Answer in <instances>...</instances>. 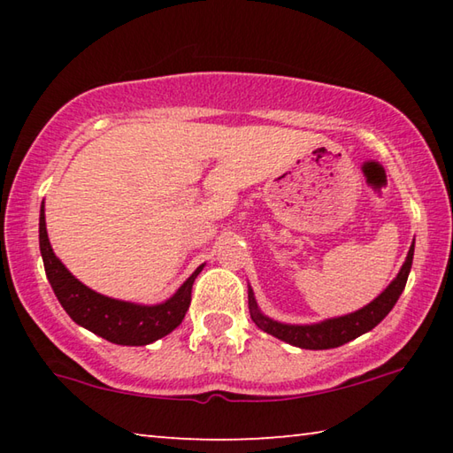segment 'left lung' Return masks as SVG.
Wrapping results in <instances>:
<instances>
[{"mask_svg": "<svg viewBox=\"0 0 453 453\" xmlns=\"http://www.w3.org/2000/svg\"><path fill=\"white\" fill-rule=\"evenodd\" d=\"M411 262H413V243L408 251V257H405L400 273H397V278L389 283L386 291L375 297L372 303H367L365 308L349 313V316L326 319V321H321V324H313V326L280 324V321L265 318L264 313L257 310L254 291L250 289L248 300H250L251 319H254L256 326L259 329H264L265 334L278 337V340H281V342H288L296 348H302V349L340 348V346H343V343H348L351 340H356V337H359L362 334L370 332V329H373L383 318L388 316L389 311H392L395 302L400 300L402 291L405 288V281H408Z\"/></svg>", "mask_w": 453, "mask_h": 453, "instance_id": "1", "label": "left lung"}]
</instances>
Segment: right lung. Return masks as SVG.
Instances as JSON below:
<instances>
[{"label": "right lung", "instance_id": "obj_1", "mask_svg": "<svg viewBox=\"0 0 453 453\" xmlns=\"http://www.w3.org/2000/svg\"><path fill=\"white\" fill-rule=\"evenodd\" d=\"M40 250L45 275L67 316L75 324L119 346H148L173 332L186 318L191 303V286L197 273L203 270V265H199L167 302L159 305H137L97 294L65 270L50 245L43 208L40 211Z\"/></svg>", "mask_w": 453, "mask_h": 453}]
</instances>
